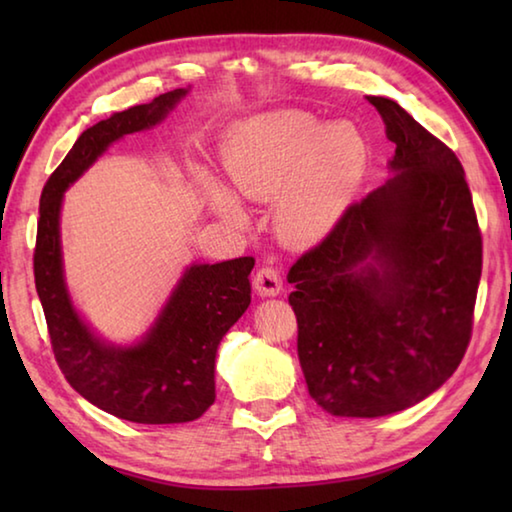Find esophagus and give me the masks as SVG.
I'll return each mask as SVG.
<instances>
[{
	"instance_id": "34e87169",
	"label": "esophagus",
	"mask_w": 512,
	"mask_h": 512,
	"mask_svg": "<svg viewBox=\"0 0 512 512\" xmlns=\"http://www.w3.org/2000/svg\"><path fill=\"white\" fill-rule=\"evenodd\" d=\"M255 291L259 293V296L264 298H271V296H277V293L282 291V277L280 273L275 271L273 266H262L259 271L255 273Z\"/></svg>"
}]
</instances>
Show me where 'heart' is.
I'll use <instances>...</instances> for the list:
<instances>
[{
	"label": "heart",
	"instance_id": "heart-1",
	"mask_svg": "<svg viewBox=\"0 0 512 512\" xmlns=\"http://www.w3.org/2000/svg\"><path fill=\"white\" fill-rule=\"evenodd\" d=\"M366 142L348 121L323 126L307 112L277 110L241 124L225 153L230 183L241 196L277 198V228L296 246L323 239L348 210L366 171ZM205 196L225 219L244 223V210L221 185Z\"/></svg>",
	"mask_w": 512,
	"mask_h": 512
}]
</instances>
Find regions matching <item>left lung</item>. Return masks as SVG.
Returning a JSON list of instances; mask_svg holds the SVG:
<instances>
[{"label":"left lung","mask_w":512,"mask_h":512,"mask_svg":"<svg viewBox=\"0 0 512 512\" xmlns=\"http://www.w3.org/2000/svg\"><path fill=\"white\" fill-rule=\"evenodd\" d=\"M368 101L395 144L393 176L352 203L287 275L309 395L341 418L404 411L454 375L483 262L454 151L393 99Z\"/></svg>","instance_id":"8db88e82"}]
</instances>
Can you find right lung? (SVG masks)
<instances>
[{"label":"right lung","instance_id":"add662e5","mask_svg":"<svg viewBox=\"0 0 512 512\" xmlns=\"http://www.w3.org/2000/svg\"><path fill=\"white\" fill-rule=\"evenodd\" d=\"M187 94L189 88L164 92L90 126L40 196L33 273L58 366L90 404L140 424L192 422L214 404L216 350L250 305L248 275L255 259L187 266L149 332L133 345H115L94 334L67 291L60 207L63 194L110 144L160 124Z\"/></svg>","mask_w":512,"mask_h":512}]
</instances>
